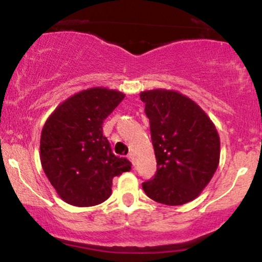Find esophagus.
<instances>
[{
	"label": "esophagus",
	"mask_w": 262,
	"mask_h": 262,
	"mask_svg": "<svg viewBox=\"0 0 262 262\" xmlns=\"http://www.w3.org/2000/svg\"><path fill=\"white\" fill-rule=\"evenodd\" d=\"M128 159L130 160L132 164H134V163H136V154H134L133 151H130V153L128 154Z\"/></svg>",
	"instance_id": "esophagus-1"
}]
</instances>
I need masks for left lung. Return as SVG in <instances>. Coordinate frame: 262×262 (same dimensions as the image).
<instances>
[{
  "label": "left lung",
  "mask_w": 262,
  "mask_h": 262,
  "mask_svg": "<svg viewBox=\"0 0 262 262\" xmlns=\"http://www.w3.org/2000/svg\"><path fill=\"white\" fill-rule=\"evenodd\" d=\"M140 99L157 158V173L143 183V190L165 205L194 200L219 165L220 138L214 123L194 100L175 91H145Z\"/></svg>",
  "instance_id": "1"
}]
</instances>
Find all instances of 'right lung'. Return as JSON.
<instances>
[{
	"instance_id": "1",
	"label": "right lung",
	"mask_w": 262,
	"mask_h": 262,
	"mask_svg": "<svg viewBox=\"0 0 262 262\" xmlns=\"http://www.w3.org/2000/svg\"><path fill=\"white\" fill-rule=\"evenodd\" d=\"M124 97L113 89H85L59 104L43 125V171L66 203L98 205L111 196L113 178L130 170V162L116 157L103 136V122Z\"/></svg>"
}]
</instances>
